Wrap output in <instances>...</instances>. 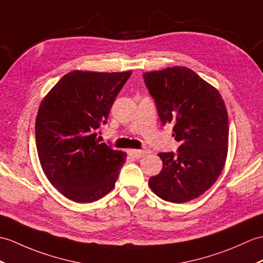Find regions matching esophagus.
I'll use <instances>...</instances> for the list:
<instances>
[{
    "mask_svg": "<svg viewBox=\"0 0 263 263\" xmlns=\"http://www.w3.org/2000/svg\"><path fill=\"white\" fill-rule=\"evenodd\" d=\"M149 152V150H129V155L132 156L133 158H136V159H140V158L148 155Z\"/></svg>",
    "mask_w": 263,
    "mask_h": 263,
    "instance_id": "esophagus-1",
    "label": "esophagus"
}]
</instances>
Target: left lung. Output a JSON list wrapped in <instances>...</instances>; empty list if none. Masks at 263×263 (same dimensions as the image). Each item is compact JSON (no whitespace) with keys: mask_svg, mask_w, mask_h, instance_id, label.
<instances>
[{"mask_svg":"<svg viewBox=\"0 0 263 263\" xmlns=\"http://www.w3.org/2000/svg\"><path fill=\"white\" fill-rule=\"evenodd\" d=\"M162 125L174 124L177 154L160 152L163 167L149 186L170 203H186L210 189L228 156L229 117L218 90L187 67L144 72Z\"/></svg>","mask_w":263,"mask_h":263,"instance_id":"1","label":"left lung"}]
</instances>
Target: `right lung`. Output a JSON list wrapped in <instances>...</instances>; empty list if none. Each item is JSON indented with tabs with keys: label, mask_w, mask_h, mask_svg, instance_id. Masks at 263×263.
I'll list each match as a JSON object with an SVG mask.
<instances>
[{
	"label": "right lung",
	"mask_w": 263,
	"mask_h": 263,
	"mask_svg": "<svg viewBox=\"0 0 263 263\" xmlns=\"http://www.w3.org/2000/svg\"><path fill=\"white\" fill-rule=\"evenodd\" d=\"M132 71L74 70L42 100L35 119L41 168L51 185L77 203H91L112 191L126 160L97 139Z\"/></svg>",
	"instance_id": "right-lung-1"
}]
</instances>
